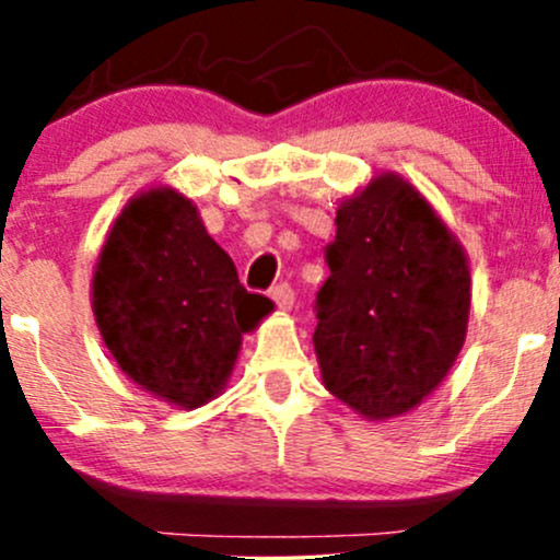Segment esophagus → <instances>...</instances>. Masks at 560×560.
<instances>
[{"mask_svg":"<svg viewBox=\"0 0 560 560\" xmlns=\"http://www.w3.org/2000/svg\"><path fill=\"white\" fill-rule=\"evenodd\" d=\"M271 298H273L276 305L281 307V311H292V305H294V289L289 287V284H276V287L271 289Z\"/></svg>","mask_w":560,"mask_h":560,"instance_id":"1","label":"esophagus"}]
</instances>
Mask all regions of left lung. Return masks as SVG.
I'll return each instance as SVG.
<instances>
[{
	"label": "left lung",
	"instance_id": "1",
	"mask_svg": "<svg viewBox=\"0 0 560 560\" xmlns=\"http://www.w3.org/2000/svg\"><path fill=\"white\" fill-rule=\"evenodd\" d=\"M316 300L324 387L369 421L419 408L466 342L471 271L458 236L400 173L339 202Z\"/></svg>",
	"mask_w": 560,
	"mask_h": 560
}]
</instances>
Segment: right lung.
Returning a JSON list of instances; mask_svg holds the SVG:
<instances>
[{"instance_id": "add662e5", "label": "right lung", "mask_w": 560, "mask_h": 560, "mask_svg": "<svg viewBox=\"0 0 560 560\" xmlns=\"http://www.w3.org/2000/svg\"><path fill=\"white\" fill-rule=\"evenodd\" d=\"M271 307L240 284L197 205L173 186L128 199L94 266L92 311L113 361L139 389L182 410L226 389L242 337Z\"/></svg>"}]
</instances>
